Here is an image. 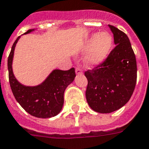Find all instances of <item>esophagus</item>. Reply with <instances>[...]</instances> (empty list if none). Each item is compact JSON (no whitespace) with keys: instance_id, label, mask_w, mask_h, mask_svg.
Returning a JSON list of instances; mask_svg holds the SVG:
<instances>
[{"instance_id":"obj_1","label":"esophagus","mask_w":149,"mask_h":149,"mask_svg":"<svg viewBox=\"0 0 149 149\" xmlns=\"http://www.w3.org/2000/svg\"><path fill=\"white\" fill-rule=\"evenodd\" d=\"M76 73H77V75H81L83 74V71H82V70H81L79 67H77V68H76Z\"/></svg>"}]
</instances>
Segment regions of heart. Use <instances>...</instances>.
Returning a JSON list of instances; mask_svg holds the SVG:
<instances>
[{"label":"heart","instance_id":"1","mask_svg":"<svg viewBox=\"0 0 149 149\" xmlns=\"http://www.w3.org/2000/svg\"><path fill=\"white\" fill-rule=\"evenodd\" d=\"M112 46V38L108 33H94L86 40L81 52L88 53L86 63L88 66H95L102 63L110 53Z\"/></svg>","mask_w":149,"mask_h":149}]
</instances>
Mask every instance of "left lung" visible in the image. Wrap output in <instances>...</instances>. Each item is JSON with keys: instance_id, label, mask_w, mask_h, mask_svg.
Returning <instances> with one entry per match:
<instances>
[{"instance_id": "obj_1", "label": "left lung", "mask_w": 149, "mask_h": 149, "mask_svg": "<svg viewBox=\"0 0 149 149\" xmlns=\"http://www.w3.org/2000/svg\"><path fill=\"white\" fill-rule=\"evenodd\" d=\"M109 26L116 47L104 62L85 72L87 102L100 113H110L125 106L133 93L137 79L136 59L129 37L116 26Z\"/></svg>"}]
</instances>
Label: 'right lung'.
<instances>
[{
	"instance_id": "add662e5",
	"label": "right lung",
	"mask_w": 149,
	"mask_h": 149,
	"mask_svg": "<svg viewBox=\"0 0 149 149\" xmlns=\"http://www.w3.org/2000/svg\"><path fill=\"white\" fill-rule=\"evenodd\" d=\"M34 30H28L24 34ZM18 37L12 46L8 60L9 82L16 100L26 112L37 118H51L60 113L63 106L64 91L72 81L76 73L75 69L69 70H54L45 80L36 86L22 85L15 78L12 70L14 49Z\"/></svg>"
}]
</instances>
